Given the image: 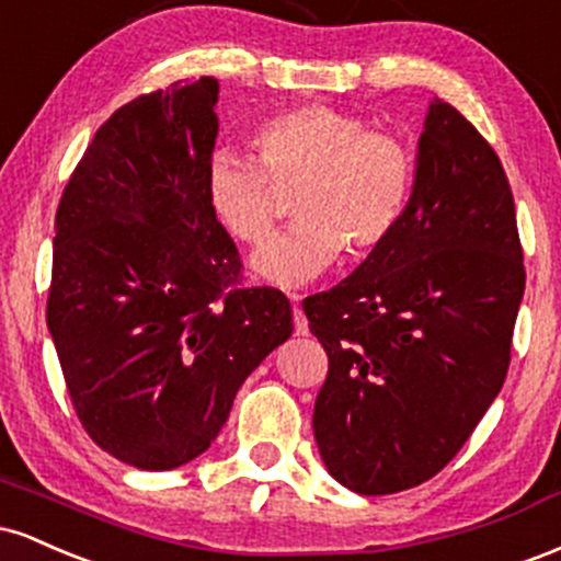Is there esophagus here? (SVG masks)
<instances>
[{"mask_svg": "<svg viewBox=\"0 0 561 561\" xmlns=\"http://www.w3.org/2000/svg\"><path fill=\"white\" fill-rule=\"evenodd\" d=\"M289 300H293L295 334H298V337H302V334H308V319H306V313H302V308H300V295L298 293H289Z\"/></svg>", "mask_w": 561, "mask_h": 561, "instance_id": "obj_1", "label": "esophagus"}]
</instances>
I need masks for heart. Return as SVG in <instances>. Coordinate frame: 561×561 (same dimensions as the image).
Instances as JSON below:
<instances>
[{"label": "heart", "instance_id": "b5f03b06", "mask_svg": "<svg viewBox=\"0 0 561 561\" xmlns=\"http://www.w3.org/2000/svg\"><path fill=\"white\" fill-rule=\"evenodd\" d=\"M261 163L216 150L205 165V197L234 240L261 244L279 218V192H295V227L250 261L259 279L300 287L347 250L369 259L401 227L416 182L411 147L364 118L327 105L289 107L253 131Z\"/></svg>", "mask_w": 561, "mask_h": 561}]
</instances>
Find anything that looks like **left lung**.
Returning <instances> with one entry per match:
<instances>
[{"label": "left lung", "instance_id": "obj_1", "mask_svg": "<svg viewBox=\"0 0 561 561\" xmlns=\"http://www.w3.org/2000/svg\"><path fill=\"white\" fill-rule=\"evenodd\" d=\"M523 293L504 165L435 96L401 227L330 293L302 300L330 356L313 437L340 485L398 493L459 454L506 379Z\"/></svg>", "mask_w": 561, "mask_h": 561}]
</instances>
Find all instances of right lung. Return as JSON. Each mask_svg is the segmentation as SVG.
Instances as JSON below:
<instances>
[{
  "label": "right lung",
  "instance_id": "right-lung-1",
  "mask_svg": "<svg viewBox=\"0 0 561 561\" xmlns=\"http://www.w3.org/2000/svg\"><path fill=\"white\" fill-rule=\"evenodd\" d=\"M218 81L171 83L96 128L55 216L47 327L89 437L124 465L210 448L250 371L293 334L279 289L237 287L205 197Z\"/></svg>",
  "mask_w": 561,
  "mask_h": 561
}]
</instances>
